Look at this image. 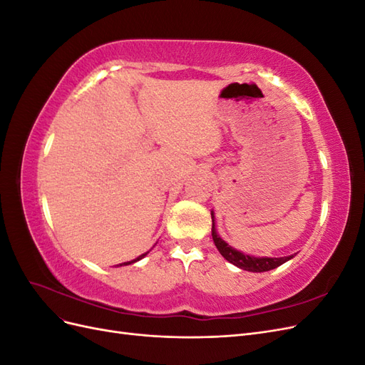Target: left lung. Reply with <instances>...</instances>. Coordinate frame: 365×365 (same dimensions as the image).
<instances>
[{
	"label": "left lung",
	"mask_w": 365,
	"mask_h": 365,
	"mask_svg": "<svg viewBox=\"0 0 365 365\" xmlns=\"http://www.w3.org/2000/svg\"><path fill=\"white\" fill-rule=\"evenodd\" d=\"M212 236H213V242L216 248L219 250V252L222 254L224 259H227L230 263L236 264L240 269L245 271H251V272H264L280 267L284 262H288L289 259H292L294 256H288V257H254V256H247V254L240 252L235 248H231L228 244L220 239L216 233L215 228V219H213V213H212Z\"/></svg>",
	"instance_id": "1"
}]
</instances>
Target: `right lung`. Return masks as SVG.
Returning <instances> with one entry per match:
<instances>
[{
	"instance_id": "right-lung-1",
	"label": "right lung",
	"mask_w": 365,
	"mask_h": 365,
	"mask_svg": "<svg viewBox=\"0 0 365 365\" xmlns=\"http://www.w3.org/2000/svg\"><path fill=\"white\" fill-rule=\"evenodd\" d=\"M146 254H148V252H145V254H141V256H140V257L134 259V260H132V262H126V263H120V267H121V264H129V263H134V262H137V260H140V259H143V257H145V256H146ZM117 267H118V264H117Z\"/></svg>"
}]
</instances>
